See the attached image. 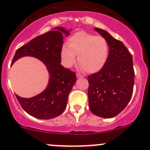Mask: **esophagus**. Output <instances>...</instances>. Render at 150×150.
Listing matches in <instances>:
<instances>
[{
    "mask_svg": "<svg viewBox=\"0 0 150 150\" xmlns=\"http://www.w3.org/2000/svg\"><path fill=\"white\" fill-rule=\"evenodd\" d=\"M76 76H77V78H83V77L82 75H81V74H79V73L77 74Z\"/></svg>",
    "mask_w": 150,
    "mask_h": 150,
    "instance_id": "esophagus-1",
    "label": "esophagus"
}]
</instances>
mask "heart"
<instances>
[{"mask_svg": "<svg viewBox=\"0 0 150 150\" xmlns=\"http://www.w3.org/2000/svg\"><path fill=\"white\" fill-rule=\"evenodd\" d=\"M109 54L110 46L104 38L79 31L71 36L69 43L62 45L60 56L63 65L70 67L76 61L78 54L81 69L88 73H95L107 64Z\"/></svg>", "mask_w": 150, "mask_h": 150, "instance_id": "heart-1", "label": "heart"}]
</instances>
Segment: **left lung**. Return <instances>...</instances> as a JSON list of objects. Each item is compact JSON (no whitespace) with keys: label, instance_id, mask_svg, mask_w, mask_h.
<instances>
[{"label":"left lung","instance_id":"1","mask_svg":"<svg viewBox=\"0 0 150 150\" xmlns=\"http://www.w3.org/2000/svg\"><path fill=\"white\" fill-rule=\"evenodd\" d=\"M94 30L107 40L110 54L105 66L88 76L89 109L93 114L111 118L125 109L133 94V58L127 48L102 29Z\"/></svg>","mask_w":150,"mask_h":150}]
</instances>
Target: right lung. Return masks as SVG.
Returning <instances> with one entry per match:
<instances>
[{
	"label": "right lung",
	"instance_id": "right-lung-1",
	"mask_svg": "<svg viewBox=\"0 0 150 150\" xmlns=\"http://www.w3.org/2000/svg\"><path fill=\"white\" fill-rule=\"evenodd\" d=\"M54 29L18 48L11 62L13 64L22 57H33L46 66L49 79L43 91L31 98H22L16 94L18 102L27 113L42 120L54 118L64 111L68 95L76 82L75 72L61 64L63 35H69V31L59 27Z\"/></svg>",
	"mask_w": 150,
	"mask_h": 150
}]
</instances>
